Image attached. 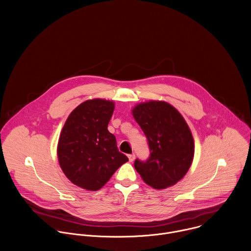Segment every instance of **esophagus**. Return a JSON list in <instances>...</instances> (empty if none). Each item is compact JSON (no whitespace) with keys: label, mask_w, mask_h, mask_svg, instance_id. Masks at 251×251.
<instances>
[{"label":"esophagus","mask_w":251,"mask_h":251,"mask_svg":"<svg viewBox=\"0 0 251 251\" xmlns=\"http://www.w3.org/2000/svg\"><path fill=\"white\" fill-rule=\"evenodd\" d=\"M134 159H135V155H134V154H130V155H128V160H129V162H130V163H132V162L134 161Z\"/></svg>","instance_id":"obj_1"}]
</instances>
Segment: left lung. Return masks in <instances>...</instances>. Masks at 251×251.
I'll return each mask as SVG.
<instances>
[{"label": "left lung", "instance_id": "obj_1", "mask_svg": "<svg viewBox=\"0 0 251 251\" xmlns=\"http://www.w3.org/2000/svg\"><path fill=\"white\" fill-rule=\"evenodd\" d=\"M132 115L150 149L148 160H135L136 171L145 183L157 190L175 185L187 173L194 159V139L186 121L165 101L140 103L132 109Z\"/></svg>", "mask_w": 251, "mask_h": 251}]
</instances>
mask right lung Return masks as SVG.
<instances>
[{"instance_id": "add662e5", "label": "right lung", "mask_w": 251, "mask_h": 251, "mask_svg": "<svg viewBox=\"0 0 251 251\" xmlns=\"http://www.w3.org/2000/svg\"><path fill=\"white\" fill-rule=\"evenodd\" d=\"M114 109L113 101L86 100L71 112L61 130L59 165L66 177L84 190L101 189L128 161L119 152L116 137L107 128Z\"/></svg>"}]
</instances>
